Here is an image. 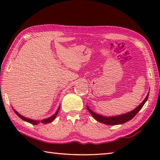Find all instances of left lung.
<instances>
[{
    "instance_id": "8db88e82",
    "label": "left lung",
    "mask_w": 160,
    "mask_h": 160,
    "mask_svg": "<svg viewBox=\"0 0 160 160\" xmlns=\"http://www.w3.org/2000/svg\"><path fill=\"white\" fill-rule=\"evenodd\" d=\"M149 96V92L148 93L147 96L143 100L142 103L139 104L135 109L132 110L131 112H129L128 113H123V114L121 115H118V116H104L102 115L98 114V113H95L93 111H92L89 107L87 105V109L89 111V112L91 113V115L92 116V117L96 119L97 121H99L100 123L107 124V125H118V124H122L127 122L134 117V116L137 114V113L139 112V111L142 109L143 105L145 104V103L147 101L148 99Z\"/></svg>"
}]
</instances>
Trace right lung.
<instances>
[{"label": "right lung", "mask_w": 160, "mask_h": 160, "mask_svg": "<svg viewBox=\"0 0 160 160\" xmlns=\"http://www.w3.org/2000/svg\"><path fill=\"white\" fill-rule=\"evenodd\" d=\"M59 109H60V106H59L58 109H57V111H56V112L54 113V114L53 116H50V117H48L47 118H45V119H43V120H41V121H38V120H33V119H30V118H28L27 117H25V116H22L21 114H20L17 111H15L14 109H13V110H14L15 113L17 114L19 117H20L21 119H22V120L27 121V122H28L29 123H32L33 124V125H37V124H39L40 123H44V124H47V123H49L50 122H51V121L54 120V118H55L56 117V116H57L58 113L59 112Z\"/></svg>", "instance_id": "right-lung-1"}]
</instances>
